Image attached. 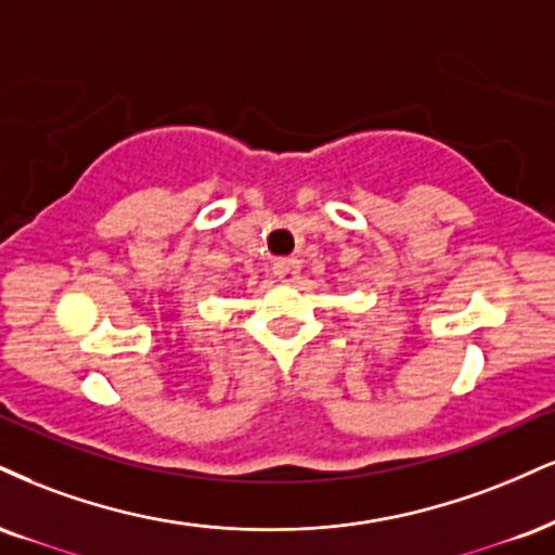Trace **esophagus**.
<instances>
[{"instance_id": "esophagus-1", "label": "esophagus", "mask_w": 555, "mask_h": 555, "mask_svg": "<svg viewBox=\"0 0 555 555\" xmlns=\"http://www.w3.org/2000/svg\"><path fill=\"white\" fill-rule=\"evenodd\" d=\"M273 273H276L282 282H297V279H299V260L297 258L273 260Z\"/></svg>"}]
</instances>
